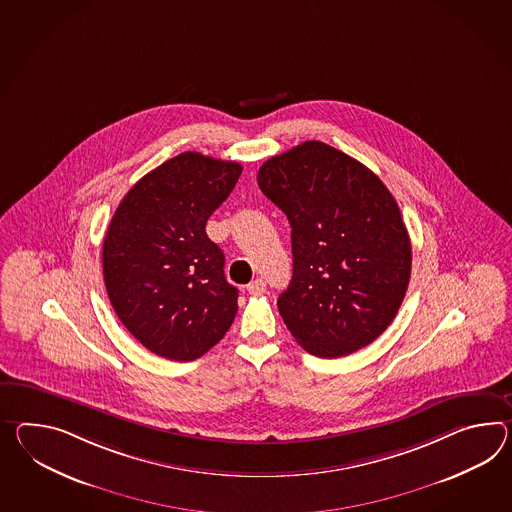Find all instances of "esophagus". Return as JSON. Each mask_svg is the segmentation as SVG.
<instances>
[{"instance_id":"34e87169","label":"esophagus","mask_w":512,"mask_h":512,"mask_svg":"<svg viewBox=\"0 0 512 512\" xmlns=\"http://www.w3.org/2000/svg\"><path fill=\"white\" fill-rule=\"evenodd\" d=\"M266 290V283L262 281V279H255V281H251L250 285H248V292L250 294H262Z\"/></svg>"}]
</instances>
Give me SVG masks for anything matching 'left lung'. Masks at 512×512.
I'll return each instance as SVG.
<instances>
[{
    "label": "left lung",
    "mask_w": 512,
    "mask_h": 512,
    "mask_svg": "<svg viewBox=\"0 0 512 512\" xmlns=\"http://www.w3.org/2000/svg\"><path fill=\"white\" fill-rule=\"evenodd\" d=\"M257 183L287 214L294 272L277 307L301 348L337 359L374 342L396 318L412 248L383 181L318 140L262 164Z\"/></svg>",
    "instance_id": "1"
}]
</instances>
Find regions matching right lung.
Segmentation results:
<instances>
[{"mask_svg":"<svg viewBox=\"0 0 512 512\" xmlns=\"http://www.w3.org/2000/svg\"><path fill=\"white\" fill-rule=\"evenodd\" d=\"M242 164L185 151L125 194L103 240V279L120 322L151 353L194 361L238 311L224 253L205 233Z\"/></svg>","mask_w":512,"mask_h":512,"instance_id":"1","label":"right lung"}]
</instances>
